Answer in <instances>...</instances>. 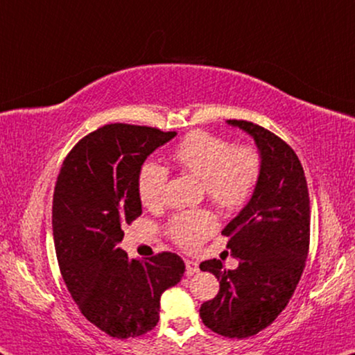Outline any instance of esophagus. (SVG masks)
Segmentation results:
<instances>
[{"label": "esophagus", "mask_w": 355, "mask_h": 355, "mask_svg": "<svg viewBox=\"0 0 355 355\" xmlns=\"http://www.w3.org/2000/svg\"><path fill=\"white\" fill-rule=\"evenodd\" d=\"M184 264H187V276H193L194 272L199 271V263L194 260H184Z\"/></svg>", "instance_id": "obj_1"}]
</instances>
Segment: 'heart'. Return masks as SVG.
Listing matches in <instances>:
<instances>
[{"mask_svg":"<svg viewBox=\"0 0 355 355\" xmlns=\"http://www.w3.org/2000/svg\"><path fill=\"white\" fill-rule=\"evenodd\" d=\"M184 172L202 182L204 191L216 207L237 210L244 205L260 178L261 159L250 145L232 146L230 140L210 132H191L173 151ZM167 168L148 161L137 180L140 200L146 207H157L166 198ZM216 228L215 216L207 210L183 211L168 223L172 239L183 248H196Z\"/></svg>","mask_w":355,"mask_h":355,"instance_id":"b5f03b06","label":"heart"}]
</instances>
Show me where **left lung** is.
<instances>
[{
	"label": "left lung",
	"instance_id": "obj_1",
	"mask_svg": "<svg viewBox=\"0 0 355 355\" xmlns=\"http://www.w3.org/2000/svg\"><path fill=\"white\" fill-rule=\"evenodd\" d=\"M226 123L253 137L261 171L248 204L221 231L230 236L239 266L200 263V271L220 280V292L199 314L211 331L242 340L271 325L292 298L309 250L311 207L303 166L292 148L258 124Z\"/></svg>",
	"mask_w": 355,
	"mask_h": 355
}]
</instances>
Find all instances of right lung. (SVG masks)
Here are the masks:
<instances>
[{"instance_id": "add662e5", "label": "right lung", "mask_w": 355, "mask_h": 355, "mask_svg": "<svg viewBox=\"0 0 355 355\" xmlns=\"http://www.w3.org/2000/svg\"><path fill=\"white\" fill-rule=\"evenodd\" d=\"M175 135L156 127L107 124L73 146L57 177L52 231L62 277L83 315L118 340L155 329L161 295L184 272L183 260L172 252L129 260L118 247L121 226L141 215V166Z\"/></svg>"}]
</instances>
